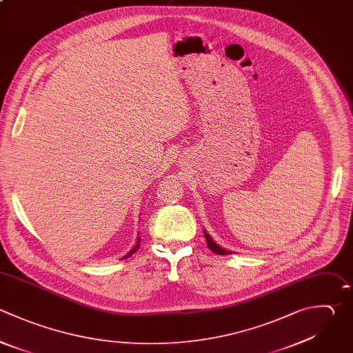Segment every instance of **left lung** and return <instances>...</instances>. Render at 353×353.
<instances>
[{"instance_id": "obj_1", "label": "left lung", "mask_w": 353, "mask_h": 353, "mask_svg": "<svg viewBox=\"0 0 353 353\" xmlns=\"http://www.w3.org/2000/svg\"><path fill=\"white\" fill-rule=\"evenodd\" d=\"M204 236H205V239H207V244H208V248L212 251V252H215V254H219V255H228L229 254V251L228 250H225V248H222V247H219L218 244H215V241L210 237V234L204 230Z\"/></svg>"}]
</instances>
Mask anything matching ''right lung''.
<instances>
[{"instance_id":"1","label":"right lung","mask_w":353,"mask_h":353,"mask_svg":"<svg viewBox=\"0 0 353 353\" xmlns=\"http://www.w3.org/2000/svg\"><path fill=\"white\" fill-rule=\"evenodd\" d=\"M139 243H141V239H139V237H138V241H137V244H135V247H134V248H132V250H131V251H130V252H128V254H127V255H125V256H124V258H128V256H131V255H132V254H134V252H135V251H137V250H138V248H139Z\"/></svg>"}]
</instances>
